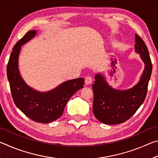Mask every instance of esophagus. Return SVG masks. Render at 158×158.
<instances>
[{
    "label": "esophagus",
    "instance_id": "1",
    "mask_svg": "<svg viewBox=\"0 0 158 158\" xmlns=\"http://www.w3.org/2000/svg\"><path fill=\"white\" fill-rule=\"evenodd\" d=\"M93 82V79L91 77H86L85 79V84L86 85H89L90 84H92Z\"/></svg>",
    "mask_w": 158,
    "mask_h": 158
}]
</instances>
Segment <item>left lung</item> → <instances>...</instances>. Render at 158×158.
<instances>
[{"label": "left lung", "instance_id": "obj_1", "mask_svg": "<svg viewBox=\"0 0 158 158\" xmlns=\"http://www.w3.org/2000/svg\"><path fill=\"white\" fill-rule=\"evenodd\" d=\"M135 49L139 53L144 63V69L137 84L127 90L113 89L101 74L95 76L92 85L93 110L96 118L107 125L124 123L132 117L145 100L152 73V63L145 42L135 34Z\"/></svg>", "mask_w": 158, "mask_h": 158}]
</instances>
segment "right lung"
<instances>
[{
    "mask_svg": "<svg viewBox=\"0 0 158 158\" xmlns=\"http://www.w3.org/2000/svg\"><path fill=\"white\" fill-rule=\"evenodd\" d=\"M31 30L20 39L12 49L7 65V76L15 105L33 121L48 123L59 118L68 100L77 90L84 88V79L77 78L63 82L47 92H39L26 84L21 77L18 59L21 46L36 35Z\"/></svg>",
    "mask_w": 158,
    "mask_h": 158,
    "instance_id": "add662e5",
    "label": "right lung"
}]
</instances>
